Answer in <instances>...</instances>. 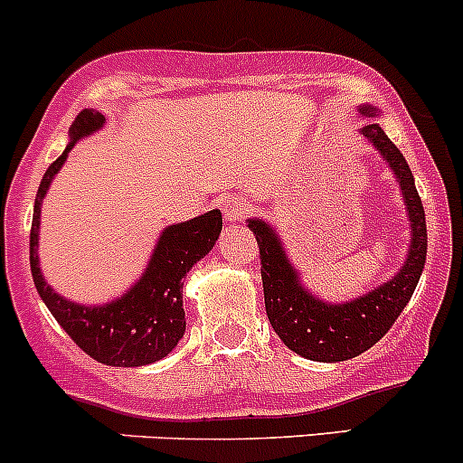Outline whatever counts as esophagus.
I'll return each instance as SVG.
<instances>
[{"label":"esophagus","mask_w":463,"mask_h":463,"mask_svg":"<svg viewBox=\"0 0 463 463\" xmlns=\"http://www.w3.org/2000/svg\"><path fill=\"white\" fill-rule=\"evenodd\" d=\"M247 203L242 200L241 196H232L225 200V204H222V218H225V222H230V225H236V222H241L242 218L247 216Z\"/></svg>","instance_id":"34e87169"}]
</instances>
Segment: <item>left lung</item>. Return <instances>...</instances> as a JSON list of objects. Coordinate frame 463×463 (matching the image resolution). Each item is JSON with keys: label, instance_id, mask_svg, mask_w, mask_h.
Returning <instances> with one entry per match:
<instances>
[{"label": "left lung", "instance_id": "obj_1", "mask_svg": "<svg viewBox=\"0 0 463 463\" xmlns=\"http://www.w3.org/2000/svg\"><path fill=\"white\" fill-rule=\"evenodd\" d=\"M379 113L373 104H359L361 118H376ZM359 133L379 151L394 174L406 204L408 251L392 279L356 298L338 303L326 301L305 288L301 271L289 260L276 227L263 218H247V227L254 232L260 250L265 309L271 327L289 350L321 364L354 359L361 352L370 350L403 312L426 265V213L406 158L385 136L379 122L370 120L359 128Z\"/></svg>", "mask_w": 463, "mask_h": 463}]
</instances>
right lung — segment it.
<instances>
[{"label": "right lung", "instance_id": "1", "mask_svg": "<svg viewBox=\"0 0 463 463\" xmlns=\"http://www.w3.org/2000/svg\"><path fill=\"white\" fill-rule=\"evenodd\" d=\"M102 113L84 109L69 128L64 154L46 169L37 189L31 227V271L37 294L46 303L55 321L82 347L90 359L116 368H140L171 354L184 336L183 285L187 271L209 254L222 230L221 209L203 213L192 221L166 225L160 232L151 259L140 279L102 305L75 303L57 294L40 267V213L51 183L69 158L71 149L84 137L104 127Z\"/></svg>", "mask_w": 463, "mask_h": 463}]
</instances>
